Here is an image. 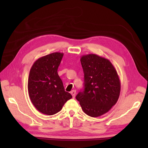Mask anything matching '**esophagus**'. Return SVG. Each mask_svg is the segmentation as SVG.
I'll return each instance as SVG.
<instances>
[{
  "mask_svg": "<svg viewBox=\"0 0 148 148\" xmlns=\"http://www.w3.org/2000/svg\"><path fill=\"white\" fill-rule=\"evenodd\" d=\"M71 95H72V97H73V98H74L75 96H76V90H72V91H71Z\"/></svg>",
  "mask_w": 148,
  "mask_h": 148,
  "instance_id": "obj_1",
  "label": "esophagus"
}]
</instances>
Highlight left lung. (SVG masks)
I'll list each match as a JSON object with an SVG mask.
<instances>
[{"label": "left lung", "instance_id": "left-lung-1", "mask_svg": "<svg viewBox=\"0 0 148 148\" xmlns=\"http://www.w3.org/2000/svg\"><path fill=\"white\" fill-rule=\"evenodd\" d=\"M84 72V90L76 95L83 111L91 117L104 114L117 102L121 90L117 71L108 59L95 54L80 59Z\"/></svg>", "mask_w": 148, "mask_h": 148}]
</instances>
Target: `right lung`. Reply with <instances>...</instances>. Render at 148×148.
<instances>
[{
	"label": "right lung",
	"mask_w": 148,
	"mask_h": 148,
	"mask_svg": "<svg viewBox=\"0 0 148 148\" xmlns=\"http://www.w3.org/2000/svg\"><path fill=\"white\" fill-rule=\"evenodd\" d=\"M64 53L55 52L37 59L30 69L28 92L31 102L42 114L53 115L59 112L71 93L65 92L58 74Z\"/></svg>",
	"instance_id": "add662e5"
}]
</instances>
